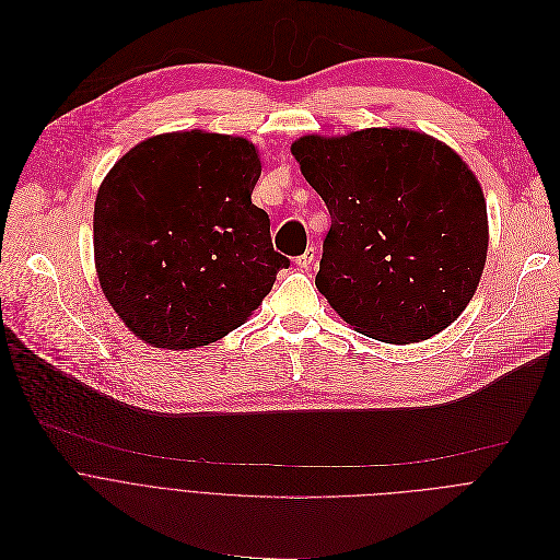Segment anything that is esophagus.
Returning <instances> with one entry per match:
<instances>
[{
	"label": "esophagus",
	"instance_id": "1",
	"mask_svg": "<svg viewBox=\"0 0 560 560\" xmlns=\"http://www.w3.org/2000/svg\"><path fill=\"white\" fill-rule=\"evenodd\" d=\"M313 260H315V249H313V247H308L302 256H298V258H295V265H298L300 269H308V267L313 265Z\"/></svg>",
	"mask_w": 560,
	"mask_h": 560
}]
</instances>
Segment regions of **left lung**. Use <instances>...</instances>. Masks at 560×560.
<instances>
[{"mask_svg":"<svg viewBox=\"0 0 560 560\" xmlns=\"http://www.w3.org/2000/svg\"><path fill=\"white\" fill-rule=\"evenodd\" d=\"M330 230L315 284L366 338H432L472 300L486 256L479 180L457 152L404 128H369L291 145Z\"/></svg>","mask_w":560,"mask_h":560,"instance_id":"8db88e82","label":"left lung"}]
</instances>
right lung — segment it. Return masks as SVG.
<instances>
[{
  "label": "right lung",
  "mask_w": 560,
  "mask_h": 560,
  "mask_svg": "<svg viewBox=\"0 0 560 560\" xmlns=\"http://www.w3.org/2000/svg\"><path fill=\"white\" fill-rule=\"evenodd\" d=\"M260 159L247 139L174 132L132 148L94 202L101 289L156 349L207 347L238 328L289 258L252 202Z\"/></svg>",
  "instance_id": "add662e5"
}]
</instances>
